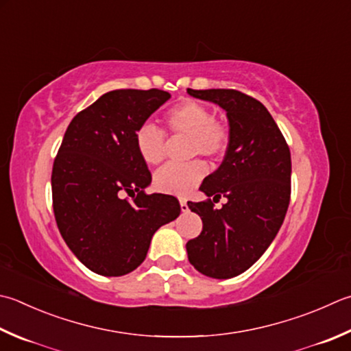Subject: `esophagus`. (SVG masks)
Masks as SVG:
<instances>
[{"instance_id": "obj_1", "label": "esophagus", "mask_w": 351, "mask_h": 351, "mask_svg": "<svg viewBox=\"0 0 351 351\" xmlns=\"http://www.w3.org/2000/svg\"><path fill=\"white\" fill-rule=\"evenodd\" d=\"M180 209H182V213H188V210H189L186 198H180Z\"/></svg>"}]
</instances>
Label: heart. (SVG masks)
<instances>
[{"label": "heart", "instance_id": "b5f03b06", "mask_svg": "<svg viewBox=\"0 0 351 351\" xmlns=\"http://www.w3.org/2000/svg\"><path fill=\"white\" fill-rule=\"evenodd\" d=\"M163 122L171 136H184L189 138L188 156H203L210 160L220 158L229 145V130L221 121L214 117L208 105L184 99L171 107L163 116ZM137 154L142 160L156 167L167 156V141L160 131L151 123H143L134 134ZM206 176V165L200 160L183 167L168 165L157 171L154 186L163 194L188 195L198 186Z\"/></svg>", "mask_w": 351, "mask_h": 351}]
</instances>
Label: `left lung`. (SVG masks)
<instances>
[{
    "mask_svg": "<svg viewBox=\"0 0 351 351\" xmlns=\"http://www.w3.org/2000/svg\"><path fill=\"white\" fill-rule=\"evenodd\" d=\"M188 93L218 104L229 121L226 156L200 186L209 198L188 202L203 221L202 234L186 243L188 260L210 278H232L252 266L278 234L290 203V149L267 108L252 96L232 88ZM210 196L228 202L214 210Z\"/></svg>",
    "mask_w": 351,
    "mask_h": 351,
    "instance_id": "1",
    "label": "left lung"
}]
</instances>
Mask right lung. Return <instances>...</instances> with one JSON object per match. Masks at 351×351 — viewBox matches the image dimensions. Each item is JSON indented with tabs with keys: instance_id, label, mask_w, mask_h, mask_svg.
Here are the masks:
<instances>
[{
	"instance_id": "1",
	"label": "right lung",
	"mask_w": 351,
	"mask_h": 351,
	"mask_svg": "<svg viewBox=\"0 0 351 351\" xmlns=\"http://www.w3.org/2000/svg\"><path fill=\"white\" fill-rule=\"evenodd\" d=\"M169 97L157 88L108 91L65 131L51 171L53 213L64 241L95 274L133 272L156 230L180 215L176 197L145 193L151 173L134 143L137 128Z\"/></svg>"
}]
</instances>
